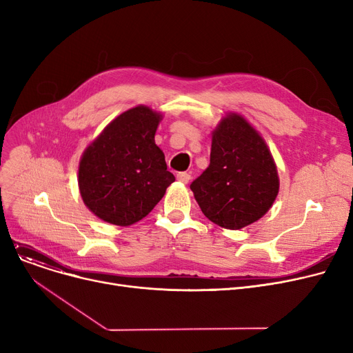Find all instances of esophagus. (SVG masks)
<instances>
[{
    "instance_id": "34e87169",
    "label": "esophagus",
    "mask_w": 353,
    "mask_h": 353,
    "mask_svg": "<svg viewBox=\"0 0 353 353\" xmlns=\"http://www.w3.org/2000/svg\"><path fill=\"white\" fill-rule=\"evenodd\" d=\"M177 180L183 184H188L189 180H190V174L189 173H179L177 174Z\"/></svg>"
}]
</instances>
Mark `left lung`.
<instances>
[{"label":"left lung","instance_id":"obj_1","mask_svg":"<svg viewBox=\"0 0 353 353\" xmlns=\"http://www.w3.org/2000/svg\"><path fill=\"white\" fill-rule=\"evenodd\" d=\"M279 186L261 133L242 114L221 117L212 132L210 164L190 184L203 214L223 229H243L270 210Z\"/></svg>","mask_w":353,"mask_h":353}]
</instances>
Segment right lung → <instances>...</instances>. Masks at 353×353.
<instances>
[{
  "label": "right lung",
  "mask_w": 353,
  "mask_h": 353,
  "mask_svg": "<svg viewBox=\"0 0 353 353\" xmlns=\"http://www.w3.org/2000/svg\"><path fill=\"white\" fill-rule=\"evenodd\" d=\"M160 111L136 105L111 120L80 159L79 189L103 221L130 226L150 213L174 181L156 144Z\"/></svg>",
  "instance_id": "right-lung-1"
}]
</instances>
